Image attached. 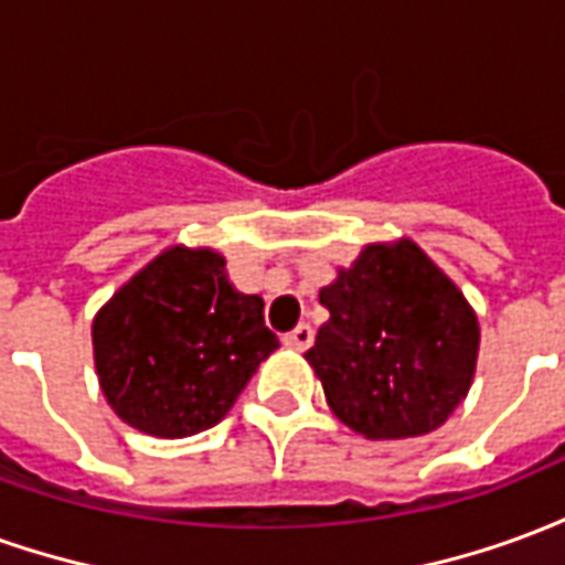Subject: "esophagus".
<instances>
[{
    "mask_svg": "<svg viewBox=\"0 0 565 565\" xmlns=\"http://www.w3.org/2000/svg\"><path fill=\"white\" fill-rule=\"evenodd\" d=\"M290 351H306V348H311V342H315V332H311V327L308 323H299L296 330H290L287 335L281 339Z\"/></svg>",
    "mask_w": 565,
    "mask_h": 565,
    "instance_id": "34e87169",
    "label": "esophagus"
}]
</instances>
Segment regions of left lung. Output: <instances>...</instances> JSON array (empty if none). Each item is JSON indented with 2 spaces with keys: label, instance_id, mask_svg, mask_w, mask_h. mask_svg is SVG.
Here are the masks:
<instances>
[{
  "label": "left lung",
  "instance_id": "left-lung-1",
  "mask_svg": "<svg viewBox=\"0 0 565 565\" xmlns=\"http://www.w3.org/2000/svg\"><path fill=\"white\" fill-rule=\"evenodd\" d=\"M320 302L330 320L306 360L344 426L366 438L426 436L466 399L478 315L417 242L366 245L320 287Z\"/></svg>",
  "mask_w": 565,
  "mask_h": 565
}]
</instances>
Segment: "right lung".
<instances>
[{"mask_svg": "<svg viewBox=\"0 0 565 565\" xmlns=\"http://www.w3.org/2000/svg\"><path fill=\"white\" fill-rule=\"evenodd\" d=\"M275 348L263 299L235 290L214 247H166L93 318L105 399L124 424L157 438L221 424Z\"/></svg>", "mask_w": 565, "mask_h": 565, "instance_id": "right-lung-1", "label": "right lung"}]
</instances>
